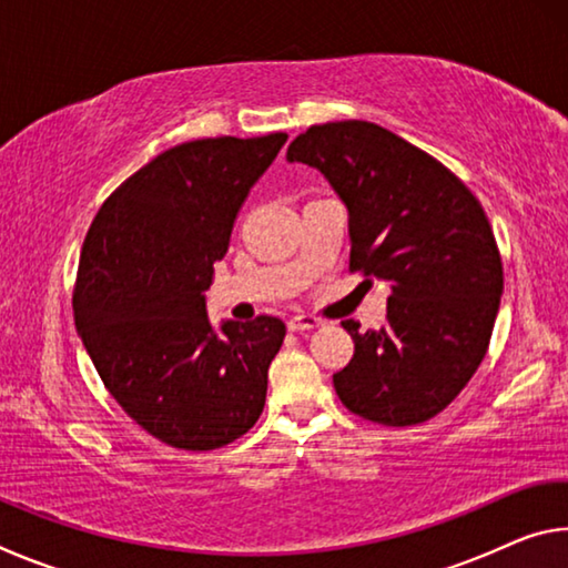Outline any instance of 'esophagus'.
Masks as SVG:
<instances>
[{
  "mask_svg": "<svg viewBox=\"0 0 568 568\" xmlns=\"http://www.w3.org/2000/svg\"><path fill=\"white\" fill-rule=\"evenodd\" d=\"M323 321L315 318V315H293L291 321H287V331L293 333H303V331H313V328H321Z\"/></svg>",
  "mask_w": 568,
  "mask_h": 568,
  "instance_id": "obj_1",
  "label": "esophagus"
}]
</instances>
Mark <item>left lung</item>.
Returning a JSON list of instances; mask_svg holds the SVG:
<instances>
[{
    "mask_svg": "<svg viewBox=\"0 0 568 568\" xmlns=\"http://www.w3.org/2000/svg\"><path fill=\"white\" fill-rule=\"evenodd\" d=\"M287 162L318 170L348 210L351 271L390 285L381 331L343 321L355 351L333 376L335 393L383 426L434 418L484 361L501 303L484 207L428 152L373 122L313 124Z\"/></svg>",
    "mask_w": 568,
    "mask_h": 568,
    "instance_id": "8db88e82",
    "label": "left lung"
}]
</instances>
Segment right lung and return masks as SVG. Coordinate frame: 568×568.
<instances>
[{"label": "right lung", "instance_id": "add662e5", "mask_svg": "<svg viewBox=\"0 0 568 568\" xmlns=\"http://www.w3.org/2000/svg\"><path fill=\"white\" fill-rule=\"evenodd\" d=\"M287 134L182 142L104 200L84 237L74 325L128 416L182 450H213L261 418L285 323L207 318L205 291L250 187Z\"/></svg>", "mask_w": 568, "mask_h": 568}]
</instances>
